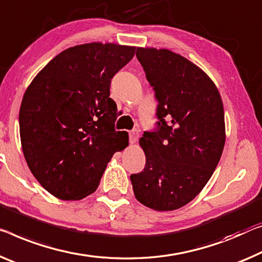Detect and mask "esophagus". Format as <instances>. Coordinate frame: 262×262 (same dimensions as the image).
<instances>
[{"instance_id": "obj_1", "label": "esophagus", "mask_w": 262, "mask_h": 262, "mask_svg": "<svg viewBox=\"0 0 262 262\" xmlns=\"http://www.w3.org/2000/svg\"><path fill=\"white\" fill-rule=\"evenodd\" d=\"M138 137H139V130L134 128V130L130 132V143L135 144L137 142V139H138Z\"/></svg>"}]
</instances>
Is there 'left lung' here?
Wrapping results in <instances>:
<instances>
[{"label":"left lung","instance_id":"8db88e82","mask_svg":"<svg viewBox=\"0 0 262 262\" xmlns=\"http://www.w3.org/2000/svg\"><path fill=\"white\" fill-rule=\"evenodd\" d=\"M154 88L157 128L139 139L144 170L131 174L136 199L155 211H173L199 194L223 154L224 105L213 80L176 52L137 48Z\"/></svg>","mask_w":262,"mask_h":262}]
</instances>
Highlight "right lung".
<instances>
[{
  "mask_svg": "<svg viewBox=\"0 0 262 262\" xmlns=\"http://www.w3.org/2000/svg\"><path fill=\"white\" fill-rule=\"evenodd\" d=\"M136 48L86 43L62 51L33 79L19 108L26 162L37 182L62 200H79L97 190L115 152L128 145L115 130L117 105L111 79Z\"/></svg>",
  "mask_w": 262,
  "mask_h": 262,
  "instance_id": "add662e5",
  "label": "right lung"
}]
</instances>
